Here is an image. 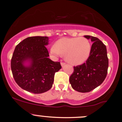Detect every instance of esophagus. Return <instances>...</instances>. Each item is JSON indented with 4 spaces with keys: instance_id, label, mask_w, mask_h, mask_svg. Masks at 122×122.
<instances>
[{
    "instance_id": "34e87169",
    "label": "esophagus",
    "mask_w": 122,
    "mask_h": 122,
    "mask_svg": "<svg viewBox=\"0 0 122 122\" xmlns=\"http://www.w3.org/2000/svg\"><path fill=\"white\" fill-rule=\"evenodd\" d=\"M65 64V62H61V66H63Z\"/></svg>"
}]
</instances>
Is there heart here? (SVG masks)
I'll list each match as a JSON object with an SVG mask.
<instances>
[{
	"label": "heart",
	"instance_id": "heart-1",
	"mask_svg": "<svg viewBox=\"0 0 122 122\" xmlns=\"http://www.w3.org/2000/svg\"><path fill=\"white\" fill-rule=\"evenodd\" d=\"M91 51V44L84 37L62 38L50 48L52 56L55 57L65 56V60L72 65H80L85 62Z\"/></svg>",
	"mask_w": 122,
	"mask_h": 122
}]
</instances>
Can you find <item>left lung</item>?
I'll list each match as a JSON object with an SVG mask.
<instances>
[{
    "instance_id": "obj_1",
    "label": "left lung",
    "mask_w": 122,
    "mask_h": 122,
    "mask_svg": "<svg viewBox=\"0 0 122 122\" xmlns=\"http://www.w3.org/2000/svg\"><path fill=\"white\" fill-rule=\"evenodd\" d=\"M84 37L93 42L90 55L86 62L74 66L70 77L72 88L82 93L91 91L104 81L109 65L106 46L95 37Z\"/></svg>"
}]
</instances>
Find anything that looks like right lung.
I'll use <instances>...</instances> for the list:
<instances>
[{
  "label": "right lung",
  "instance_id": "right-lung-1",
  "mask_svg": "<svg viewBox=\"0 0 122 122\" xmlns=\"http://www.w3.org/2000/svg\"><path fill=\"white\" fill-rule=\"evenodd\" d=\"M47 37H29L16 46L11 60L13 76L18 85L33 93H41L50 90L54 79L55 73L61 68L60 62H54L48 58L46 46ZM29 59V67L23 65Z\"/></svg>",
  "mask_w": 122,
  "mask_h": 122
}]
</instances>
